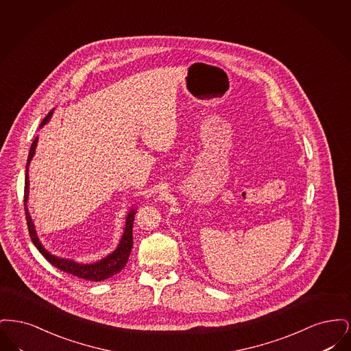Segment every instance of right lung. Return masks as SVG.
Instances as JSON below:
<instances>
[{
	"label": "right lung",
	"instance_id": "obj_1",
	"mask_svg": "<svg viewBox=\"0 0 351 351\" xmlns=\"http://www.w3.org/2000/svg\"><path fill=\"white\" fill-rule=\"evenodd\" d=\"M51 114H52V110L42 121L40 126H43L50 119ZM36 142H38V138L34 139L32 147H30V152H29V156H27L26 178H25V196H23L25 197L23 201H25V215H26L27 229H29V234H30V238H32L35 247L50 262L52 266L59 268L63 272H67V274H71L73 276H77L80 279L90 280V282H101V280L112 278L113 275H116L122 268L125 267L128 261H129L132 247H133V223L135 212L132 210L129 213V216L126 217V228H125V232H123V235L121 238V242H119L117 249L113 251L110 255H108L106 258L99 261V262L92 263V265H80V263H76L73 261L62 259V258H58L55 255H51L50 252L42 246V243L39 242V239H38V237L35 234L33 221H32V217L29 215L27 205H26L27 197H29V173L27 172H29V166H30V162H32L34 152H35Z\"/></svg>",
	"mask_w": 351,
	"mask_h": 351
}]
</instances>
